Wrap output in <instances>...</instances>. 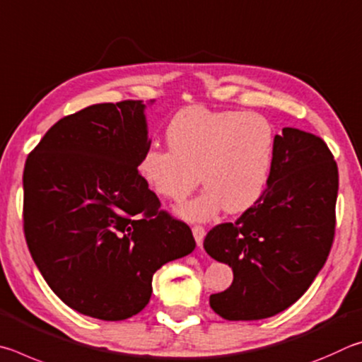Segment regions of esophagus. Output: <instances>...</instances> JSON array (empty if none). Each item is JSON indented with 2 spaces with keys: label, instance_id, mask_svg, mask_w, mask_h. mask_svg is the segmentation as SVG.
<instances>
[{
  "label": "esophagus",
  "instance_id": "1",
  "mask_svg": "<svg viewBox=\"0 0 362 362\" xmlns=\"http://www.w3.org/2000/svg\"><path fill=\"white\" fill-rule=\"evenodd\" d=\"M192 233H194L195 242H197V246H200V248H202V245H204V238L206 235L205 227L204 226H194L192 227Z\"/></svg>",
  "mask_w": 362,
  "mask_h": 362
}]
</instances>
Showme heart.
Returning <instances> with one entry per match:
<instances>
[{
  "label": "heart",
  "mask_w": 362,
  "mask_h": 362,
  "mask_svg": "<svg viewBox=\"0 0 362 362\" xmlns=\"http://www.w3.org/2000/svg\"><path fill=\"white\" fill-rule=\"evenodd\" d=\"M167 141L168 148L152 144L144 149L139 176L170 202L185 200L202 181L206 191L177 213L189 221H206L223 208L240 213L259 200L274 162L276 133L259 112L195 105L170 120Z\"/></svg>",
  "instance_id": "heart-1"
}]
</instances>
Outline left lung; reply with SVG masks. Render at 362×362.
Segmentation results:
<instances>
[{
	"instance_id": "left-lung-1",
	"label": "left lung",
	"mask_w": 362,
	"mask_h": 362,
	"mask_svg": "<svg viewBox=\"0 0 362 362\" xmlns=\"http://www.w3.org/2000/svg\"><path fill=\"white\" fill-rule=\"evenodd\" d=\"M339 168L313 133L283 129L264 192L235 223L214 226L204 248L232 267L233 281L210 296L229 321H255L299 300L322 269L335 233Z\"/></svg>"
}]
</instances>
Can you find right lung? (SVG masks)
I'll return each instance as SVG.
<instances>
[{
    "label": "right lung",
    "instance_id": "right-lung-1",
    "mask_svg": "<svg viewBox=\"0 0 362 362\" xmlns=\"http://www.w3.org/2000/svg\"><path fill=\"white\" fill-rule=\"evenodd\" d=\"M139 100L60 119L23 170V232L44 280L76 312L105 321L148 305L152 275L195 248L138 171L149 148Z\"/></svg>",
    "mask_w": 362,
    "mask_h": 362
}]
</instances>
